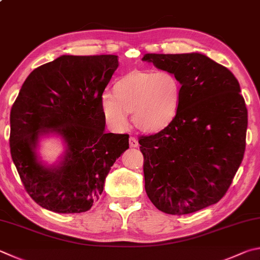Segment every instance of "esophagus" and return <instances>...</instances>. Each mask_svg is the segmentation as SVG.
Returning a JSON list of instances; mask_svg holds the SVG:
<instances>
[{
    "mask_svg": "<svg viewBox=\"0 0 260 260\" xmlns=\"http://www.w3.org/2000/svg\"><path fill=\"white\" fill-rule=\"evenodd\" d=\"M129 145L132 146V148H138L139 141L136 140L135 138H133V136H131V138H129Z\"/></svg>",
    "mask_w": 260,
    "mask_h": 260,
    "instance_id": "1",
    "label": "esophagus"
}]
</instances>
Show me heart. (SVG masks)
<instances>
[{
  "mask_svg": "<svg viewBox=\"0 0 260 260\" xmlns=\"http://www.w3.org/2000/svg\"><path fill=\"white\" fill-rule=\"evenodd\" d=\"M182 94L181 79L173 72L134 69L117 78L112 93L102 94L100 106L103 118L114 131L124 128L126 112H132L136 128L159 133L175 121Z\"/></svg>",
  "mask_w": 260,
  "mask_h": 260,
  "instance_id": "heart-1",
  "label": "heart"
}]
</instances>
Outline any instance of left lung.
Masks as SVG:
<instances>
[{
	"mask_svg": "<svg viewBox=\"0 0 260 260\" xmlns=\"http://www.w3.org/2000/svg\"><path fill=\"white\" fill-rule=\"evenodd\" d=\"M143 61L181 79L175 121L140 138L145 192L166 214L186 215L217 204L242 162L248 110L238 79L201 53L145 54Z\"/></svg>",
	"mask_w": 260,
	"mask_h": 260,
	"instance_id": "1",
	"label": "left lung"
}]
</instances>
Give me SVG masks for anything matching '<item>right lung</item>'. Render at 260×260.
<instances>
[{
	"label": "right lung",
	"instance_id": "1",
	"mask_svg": "<svg viewBox=\"0 0 260 260\" xmlns=\"http://www.w3.org/2000/svg\"><path fill=\"white\" fill-rule=\"evenodd\" d=\"M118 56L61 55L32 70L10 112V151L28 194L59 214L91 209L117 158L129 148L128 134L105 133L101 96L118 68ZM55 134L66 151L46 167L36 146Z\"/></svg>",
	"mask_w": 260,
	"mask_h": 260
}]
</instances>
